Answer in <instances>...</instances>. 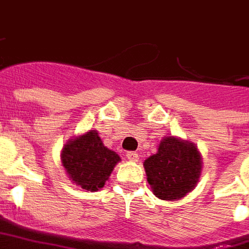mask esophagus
<instances>
[{
  "label": "esophagus",
  "instance_id": "esophagus-1",
  "mask_svg": "<svg viewBox=\"0 0 249 249\" xmlns=\"http://www.w3.org/2000/svg\"><path fill=\"white\" fill-rule=\"evenodd\" d=\"M127 159L130 160V162H138V159H139V155H138L137 152L134 151H130L126 154Z\"/></svg>",
  "mask_w": 249,
  "mask_h": 249
}]
</instances>
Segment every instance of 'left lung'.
<instances>
[{"label": "left lung", "mask_w": 249, "mask_h": 249, "mask_svg": "<svg viewBox=\"0 0 249 249\" xmlns=\"http://www.w3.org/2000/svg\"><path fill=\"white\" fill-rule=\"evenodd\" d=\"M147 182L162 200H180L199 183L203 158L195 143L164 137L157 154L143 162Z\"/></svg>", "instance_id": "1"}]
</instances>
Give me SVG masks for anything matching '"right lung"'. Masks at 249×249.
Instances as JSON below:
<instances>
[{"label": "right lung", "mask_w": 249, "mask_h": 249, "mask_svg": "<svg viewBox=\"0 0 249 249\" xmlns=\"http://www.w3.org/2000/svg\"><path fill=\"white\" fill-rule=\"evenodd\" d=\"M119 162L121 157L103 144L94 128L69 139L61 151V163L69 179L86 191L103 188Z\"/></svg>", "instance_id": "1"}]
</instances>
